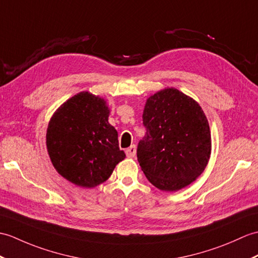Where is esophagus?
<instances>
[{
	"instance_id": "34e87169",
	"label": "esophagus",
	"mask_w": 258,
	"mask_h": 258,
	"mask_svg": "<svg viewBox=\"0 0 258 258\" xmlns=\"http://www.w3.org/2000/svg\"><path fill=\"white\" fill-rule=\"evenodd\" d=\"M126 155H127V157H131V158H133V157H135V155H136V146L135 145H132L131 147H128L127 149H126Z\"/></svg>"
}]
</instances>
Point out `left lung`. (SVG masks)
<instances>
[{"label":"left lung","mask_w":258,"mask_h":258,"mask_svg":"<svg viewBox=\"0 0 258 258\" xmlns=\"http://www.w3.org/2000/svg\"><path fill=\"white\" fill-rule=\"evenodd\" d=\"M143 124L147 132L137 146V160L155 187L178 191L205 171L211 132L196 100L176 88L160 90L146 100Z\"/></svg>","instance_id":"8db88e82"}]
</instances>
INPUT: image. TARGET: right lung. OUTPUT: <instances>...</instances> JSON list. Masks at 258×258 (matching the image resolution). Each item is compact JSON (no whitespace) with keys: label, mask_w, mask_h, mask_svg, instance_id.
I'll list each match as a JSON object with an SVG mask.
<instances>
[{"label":"right lung","mask_w":258,"mask_h":258,"mask_svg":"<svg viewBox=\"0 0 258 258\" xmlns=\"http://www.w3.org/2000/svg\"><path fill=\"white\" fill-rule=\"evenodd\" d=\"M103 98L82 91L58 107L48 123L46 146L57 172L78 187L94 188L110 178L126 155L109 123Z\"/></svg>","instance_id":"1"}]
</instances>
